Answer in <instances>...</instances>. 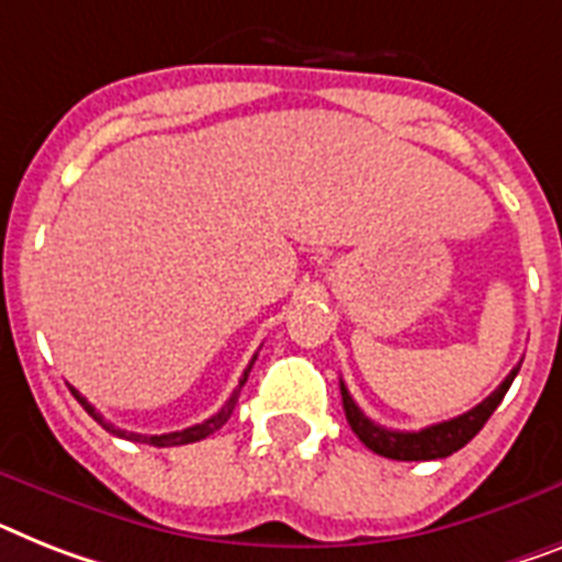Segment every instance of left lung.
<instances>
[{"label": "left lung", "mask_w": 562, "mask_h": 562, "mask_svg": "<svg viewBox=\"0 0 562 562\" xmlns=\"http://www.w3.org/2000/svg\"><path fill=\"white\" fill-rule=\"evenodd\" d=\"M520 364L505 375V382L499 384L497 391L491 393L488 398H482L480 405L471 407L468 414L457 416V419L439 422V425H430V428L422 430H387L382 425H375L373 419L361 414L359 405L353 402V396L347 393L345 382H341V405H345V416L350 422L356 437L368 445L370 451L379 453V457L387 459H402V462H419V459H445L451 457L453 451L465 448L471 439L482 430V425L491 419V414L497 411V405L503 402V396L512 387L514 375H517Z\"/></svg>", "instance_id": "1"}]
</instances>
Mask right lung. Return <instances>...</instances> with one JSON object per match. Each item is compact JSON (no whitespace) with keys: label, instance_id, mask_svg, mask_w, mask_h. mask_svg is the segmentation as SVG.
<instances>
[{"label":"right lung","instance_id":"add662e5","mask_svg":"<svg viewBox=\"0 0 562 562\" xmlns=\"http://www.w3.org/2000/svg\"><path fill=\"white\" fill-rule=\"evenodd\" d=\"M255 359H258V356H252V361H249V368L244 370V375H240L238 387H235V391H232V396L226 398V405L221 407V411H217L215 416H209V419H206V422H201V425H192V428L175 430V434H160V437H146V434H128V430H123V428H114V425H111V422H105L103 416L97 414V411H94V405H88V402H86V398L80 396V393L74 391V396H77V402H80V405L86 407V411H88V416H94V419L100 422V425H103V428L109 430V434H114V437L132 439V442H146V445H157V448H169V445H189V442H201V439H206L209 434H215V430H221V428H224V425H226V419H229V416H232V411H235V402H238V396H240V387H244V384H247V375H249V370H252Z\"/></svg>","mask_w":562,"mask_h":562}]
</instances>
